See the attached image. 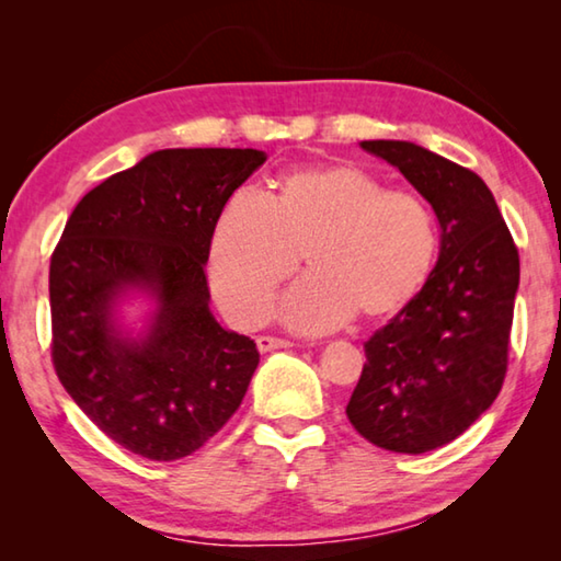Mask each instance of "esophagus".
Returning <instances> with one entry per match:
<instances>
[{
  "label": "esophagus",
  "mask_w": 561,
  "mask_h": 561,
  "mask_svg": "<svg viewBox=\"0 0 561 561\" xmlns=\"http://www.w3.org/2000/svg\"><path fill=\"white\" fill-rule=\"evenodd\" d=\"M291 341L287 339H277V336H260L257 339V348L262 354H267V351H277V348H289Z\"/></svg>",
  "instance_id": "1"
}]
</instances>
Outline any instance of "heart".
Masks as SVG:
<instances>
[{
	"mask_svg": "<svg viewBox=\"0 0 561 561\" xmlns=\"http://www.w3.org/2000/svg\"><path fill=\"white\" fill-rule=\"evenodd\" d=\"M301 257L309 279L284 301L287 324L324 331L351 317L371 324L403 311L431 279L438 225L423 197L383 190L358 165L294 168L274 183L267 203L237 193L217 217V304L234 324H262Z\"/></svg>",
	"mask_w": 561,
	"mask_h": 561,
	"instance_id": "obj_1",
	"label": "heart"
}]
</instances>
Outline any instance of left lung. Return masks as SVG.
Here are the masks:
<instances>
[{
    "instance_id": "1",
    "label": "left lung",
    "mask_w": 561,
    "mask_h": 561,
    "mask_svg": "<svg viewBox=\"0 0 561 561\" xmlns=\"http://www.w3.org/2000/svg\"><path fill=\"white\" fill-rule=\"evenodd\" d=\"M396 165L440 222L438 264L421 294L366 341L346 415L368 443L428 453L462 435L507 374L519 254L480 175L408 140H364Z\"/></svg>"
}]
</instances>
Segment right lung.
Wrapping results in <instances>:
<instances>
[{
	"mask_svg": "<svg viewBox=\"0 0 561 561\" xmlns=\"http://www.w3.org/2000/svg\"><path fill=\"white\" fill-rule=\"evenodd\" d=\"M267 156L254 148H168L103 180L73 207L51 254V360L76 405L148 460L201 450L230 421L257 344L210 311L205 262L225 203ZM154 294L149 334L123 337L112 307Z\"/></svg>",
	"mask_w": 561,
	"mask_h": 561,
	"instance_id": "1",
	"label": "right lung"
}]
</instances>
